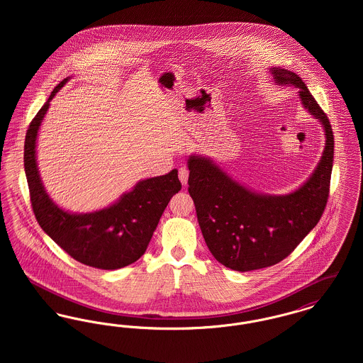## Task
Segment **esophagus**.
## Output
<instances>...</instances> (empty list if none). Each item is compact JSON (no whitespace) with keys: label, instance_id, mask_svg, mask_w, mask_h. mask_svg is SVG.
Returning <instances> with one entry per match:
<instances>
[{"label":"esophagus","instance_id":"esophagus-1","mask_svg":"<svg viewBox=\"0 0 363 363\" xmlns=\"http://www.w3.org/2000/svg\"><path fill=\"white\" fill-rule=\"evenodd\" d=\"M178 177H179L181 184H182V185H186V184H188V178H189V170H188L185 166L181 167L179 172H178Z\"/></svg>","mask_w":363,"mask_h":363}]
</instances>
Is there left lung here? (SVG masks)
<instances>
[{
  "mask_svg": "<svg viewBox=\"0 0 363 363\" xmlns=\"http://www.w3.org/2000/svg\"><path fill=\"white\" fill-rule=\"evenodd\" d=\"M277 86L298 88L301 104L325 133L323 156L311 177L289 194L245 186L208 156L188 159L189 194L212 256L227 268L247 272L286 259L318 223L327 206L333 163V133L327 114L294 72L272 67Z\"/></svg>",
  "mask_w": 363,
  "mask_h": 363,
  "instance_id": "left-lung-1",
  "label": "left lung"
}]
</instances>
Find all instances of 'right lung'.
<instances>
[{
	"mask_svg": "<svg viewBox=\"0 0 363 363\" xmlns=\"http://www.w3.org/2000/svg\"><path fill=\"white\" fill-rule=\"evenodd\" d=\"M69 79L52 89L26 135L24 170L31 204L42 230L70 257L88 267L118 269L145 253L164 208L181 190L178 170L141 179L116 203L94 212L76 213L57 206L38 170L36 138L52 98Z\"/></svg>",
	"mask_w": 363,
	"mask_h": 363,
	"instance_id": "add662e5",
	"label": "right lung"
}]
</instances>
